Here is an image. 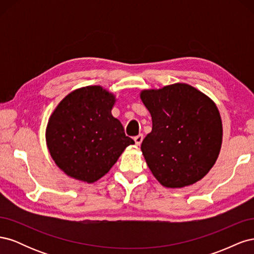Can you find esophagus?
<instances>
[{
	"label": "esophagus",
	"mask_w": 254,
	"mask_h": 254,
	"mask_svg": "<svg viewBox=\"0 0 254 254\" xmlns=\"http://www.w3.org/2000/svg\"><path fill=\"white\" fill-rule=\"evenodd\" d=\"M133 140H134V142H135V145H137V146L141 145V143H142V141H143V134H139V135L134 136Z\"/></svg>",
	"instance_id": "1"
}]
</instances>
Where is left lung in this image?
Segmentation results:
<instances>
[{"label":"left lung","instance_id":"1","mask_svg":"<svg viewBox=\"0 0 254 254\" xmlns=\"http://www.w3.org/2000/svg\"><path fill=\"white\" fill-rule=\"evenodd\" d=\"M140 97L152 120L141 149L149 170L165 188L190 186L218 158L222 124L216 105L187 83L144 90Z\"/></svg>","mask_w":254,"mask_h":254}]
</instances>
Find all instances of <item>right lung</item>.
Masks as SVG:
<instances>
[{
    "instance_id": "add662e5",
    "label": "right lung",
    "mask_w": 254,
    "mask_h": 254,
    "mask_svg": "<svg viewBox=\"0 0 254 254\" xmlns=\"http://www.w3.org/2000/svg\"><path fill=\"white\" fill-rule=\"evenodd\" d=\"M115 96L101 86L75 90L50 117L45 139L57 166L67 176L93 183L110 171L127 146L121 122L112 117Z\"/></svg>"
}]
</instances>
